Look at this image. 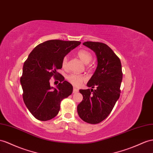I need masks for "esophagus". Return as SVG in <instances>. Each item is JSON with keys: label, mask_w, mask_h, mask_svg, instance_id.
Listing matches in <instances>:
<instances>
[{"label": "esophagus", "mask_w": 153, "mask_h": 153, "mask_svg": "<svg viewBox=\"0 0 153 153\" xmlns=\"http://www.w3.org/2000/svg\"><path fill=\"white\" fill-rule=\"evenodd\" d=\"M78 92H79V90L76 88H73V93L74 94H77Z\"/></svg>", "instance_id": "34e87169"}]
</instances>
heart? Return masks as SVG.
Segmentation results:
<instances>
[{"label":"heart","instance_id":"heart-1","mask_svg":"<svg viewBox=\"0 0 153 153\" xmlns=\"http://www.w3.org/2000/svg\"><path fill=\"white\" fill-rule=\"evenodd\" d=\"M77 56L80 59V60L85 64H87V68H90L92 67V64L91 62L92 59V53L85 49H81L77 52ZM68 64V57L65 56L62 60V68L66 69L67 68ZM66 80H67L70 84L75 86V87H79L82 83L86 81V77L83 75H78L76 74H70L66 76Z\"/></svg>","mask_w":153,"mask_h":153}]
</instances>
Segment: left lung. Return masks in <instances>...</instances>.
Returning a JSON list of instances; mask_svg holds the SVG:
<instances>
[{"mask_svg": "<svg viewBox=\"0 0 153 153\" xmlns=\"http://www.w3.org/2000/svg\"><path fill=\"white\" fill-rule=\"evenodd\" d=\"M83 45L96 53L97 66L87 83L92 88L79 90L83 99L77 110L81 120L97 124L107 118L119 99L123 72L120 58L108 45L92 41Z\"/></svg>", "mask_w": 153, "mask_h": 153, "instance_id": "8db88e82", "label": "left lung"}]
</instances>
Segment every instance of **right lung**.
Returning <instances> with one entry per match:
<instances>
[{
    "label": "right lung",
    "mask_w": 153,
    "mask_h": 153,
    "mask_svg": "<svg viewBox=\"0 0 153 153\" xmlns=\"http://www.w3.org/2000/svg\"><path fill=\"white\" fill-rule=\"evenodd\" d=\"M81 42L59 39L46 41L38 45L23 65L21 84L26 107L36 119L48 121L56 117L61 101L72 94V85L57 72L62 68V60ZM52 76L60 81L56 89L51 88Z\"/></svg>",
    "instance_id": "add662e5"
}]
</instances>
